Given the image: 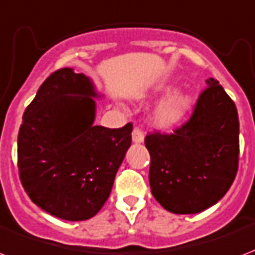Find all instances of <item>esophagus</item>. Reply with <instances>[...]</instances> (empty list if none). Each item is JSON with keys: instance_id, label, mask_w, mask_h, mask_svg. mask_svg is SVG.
I'll return each mask as SVG.
<instances>
[{"instance_id": "1", "label": "esophagus", "mask_w": 255, "mask_h": 255, "mask_svg": "<svg viewBox=\"0 0 255 255\" xmlns=\"http://www.w3.org/2000/svg\"><path fill=\"white\" fill-rule=\"evenodd\" d=\"M131 139L134 141L135 143H139L143 141V131L139 128H134L133 133H131Z\"/></svg>"}]
</instances>
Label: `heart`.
<instances>
[{
	"instance_id": "obj_1",
	"label": "heart",
	"mask_w": 255,
	"mask_h": 255,
	"mask_svg": "<svg viewBox=\"0 0 255 255\" xmlns=\"http://www.w3.org/2000/svg\"><path fill=\"white\" fill-rule=\"evenodd\" d=\"M191 106V99L185 95H179L164 103L157 113V124L161 126H171L179 122Z\"/></svg>"
}]
</instances>
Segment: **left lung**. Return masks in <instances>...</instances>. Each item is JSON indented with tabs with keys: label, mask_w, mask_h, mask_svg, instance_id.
<instances>
[{
	"label": "left lung",
	"mask_w": 255,
	"mask_h": 255,
	"mask_svg": "<svg viewBox=\"0 0 255 255\" xmlns=\"http://www.w3.org/2000/svg\"><path fill=\"white\" fill-rule=\"evenodd\" d=\"M188 121L145 137L154 199L173 214H196L219 202L238 172L239 120L233 99L207 79Z\"/></svg>",
	"instance_id": "left-lung-1"
}]
</instances>
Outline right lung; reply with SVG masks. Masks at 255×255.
I'll list each match as a JSON object with an SVG mask.
<instances>
[{"label": "right lung", "instance_id": "obj_1", "mask_svg": "<svg viewBox=\"0 0 255 255\" xmlns=\"http://www.w3.org/2000/svg\"><path fill=\"white\" fill-rule=\"evenodd\" d=\"M97 97L89 78L55 71L22 116L17 141L21 184L30 200L64 221H86L102 208L131 143V122L94 125Z\"/></svg>", "mask_w": 255, "mask_h": 255}]
</instances>
